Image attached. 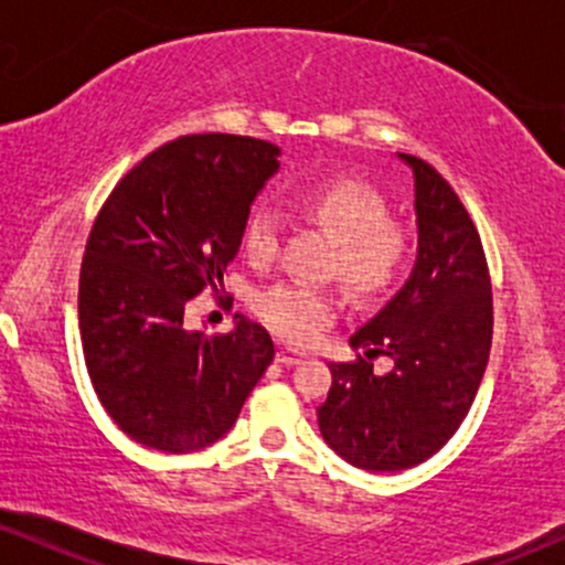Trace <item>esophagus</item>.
Wrapping results in <instances>:
<instances>
[{
	"label": "esophagus",
	"instance_id": "34e87169",
	"mask_svg": "<svg viewBox=\"0 0 565 565\" xmlns=\"http://www.w3.org/2000/svg\"><path fill=\"white\" fill-rule=\"evenodd\" d=\"M276 361L281 366H297L300 361H305V353H300V350H295V348H278Z\"/></svg>",
	"mask_w": 565,
	"mask_h": 565
}]
</instances>
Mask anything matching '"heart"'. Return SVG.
Listing matches in <instances>:
<instances>
[{"label":"heart","instance_id":"1","mask_svg":"<svg viewBox=\"0 0 565 565\" xmlns=\"http://www.w3.org/2000/svg\"><path fill=\"white\" fill-rule=\"evenodd\" d=\"M302 206L340 242V274L355 295H377L404 270L408 244L391 223L387 201L372 185L353 178H332L313 185ZM284 217L274 204L252 206L244 223V252L252 263H270L281 244ZM257 316L289 342H310L342 310V297L319 284L284 281L255 297Z\"/></svg>","mask_w":565,"mask_h":565}]
</instances>
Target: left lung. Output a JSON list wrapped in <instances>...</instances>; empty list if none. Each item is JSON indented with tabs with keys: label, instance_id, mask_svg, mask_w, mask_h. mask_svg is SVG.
I'll use <instances>...</instances> for the list:
<instances>
[{
	"label": "left lung",
	"instance_id": "obj_1",
	"mask_svg": "<svg viewBox=\"0 0 565 565\" xmlns=\"http://www.w3.org/2000/svg\"><path fill=\"white\" fill-rule=\"evenodd\" d=\"M398 159L414 178L417 260L406 284L350 348L394 359L374 375L365 359L332 364V387L319 406L329 449L353 468L398 472L446 446L481 385L491 350V281L476 225L454 188L430 164Z\"/></svg>",
	"mask_w": 565,
	"mask_h": 565
}]
</instances>
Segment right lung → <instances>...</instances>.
I'll use <instances>...</instances> for the list:
<instances>
[{"mask_svg":"<svg viewBox=\"0 0 565 565\" xmlns=\"http://www.w3.org/2000/svg\"><path fill=\"white\" fill-rule=\"evenodd\" d=\"M278 146L185 135L132 167L103 204L79 276V332L108 417L148 449L188 454L236 425L276 350L260 323L185 329V305L223 287Z\"/></svg>","mask_w":565,"mask_h":565,"instance_id":"obj_1","label":"right lung"}]
</instances>
